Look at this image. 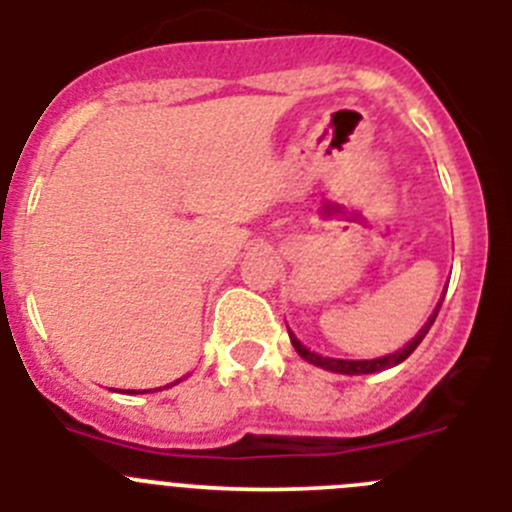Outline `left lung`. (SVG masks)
<instances>
[{"mask_svg":"<svg viewBox=\"0 0 512 512\" xmlns=\"http://www.w3.org/2000/svg\"><path fill=\"white\" fill-rule=\"evenodd\" d=\"M443 302V300H441ZM441 302L436 305V310H433V315L428 318V323L420 328L418 336L413 338V341L408 343L405 348H400V351H395V354H387V356H379V359H364V361H348V359H328V356H320L315 354V351H310V348L302 346L300 341H297L292 333H289V341H292V346H295L297 354L302 356L305 361H310V364L320 366V369H328V372H336V374H374V372H384V369H390V366H397L402 364V361L408 359L410 354H413L415 348H418V343L423 341L425 333L431 330L433 320H436L438 310H441Z\"/></svg>","mask_w":512,"mask_h":512,"instance_id":"1","label":"left lung"}]
</instances>
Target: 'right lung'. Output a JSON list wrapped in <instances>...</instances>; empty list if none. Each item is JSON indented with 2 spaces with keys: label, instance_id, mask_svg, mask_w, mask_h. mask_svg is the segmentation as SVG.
Segmentation results:
<instances>
[{
  "label": "right lung",
  "instance_id": "right-lung-1",
  "mask_svg": "<svg viewBox=\"0 0 512 512\" xmlns=\"http://www.w3.org/2000/svg\"><path fill=\"white\" fill-rule=\"evenodd\" d=\"M176 382H182V379H176ZM176 382H174V384H176ZM169 387H171V384H169ZM130 395H135V392H133V390H130Z\"/></svg>",
  "mask_w": 512,
  "mask_h": 512
}]
</instances>
